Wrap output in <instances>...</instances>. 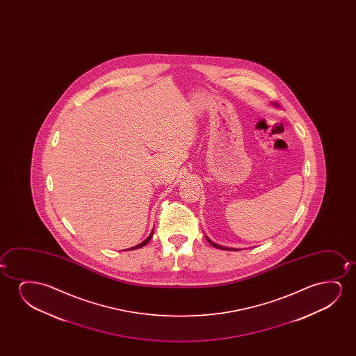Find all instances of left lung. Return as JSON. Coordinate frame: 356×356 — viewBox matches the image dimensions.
I'll return each mask as SVG.
<instances>
[{
  "mask_svg": "<svg viewBox=\"0 0 356 356\" xmlns=\"http://www.w3.org/2000/svg\"><path fill=\"white\" fill-rule=\"evenodd\" d=\"M205 238L208 239V242H209V243L211 244L213 247H215V248L224 249V250H236V249L226 248V247H222V245H219V244L214 243V242H213V241H210V239L208 238L207 236H205Z\"/></svg>",
  "mask_w": 356,
  "mask_h": 356,
  "instance_id": "left-lung-1",
  "label": "left lung"
}]
</instances>
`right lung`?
<instances>
[{
  "label": "right lung",
  "instance_id": "add662e5",
  "mask_svg": "<svg viewBox=\"0 0 356 356\" xmlns=\"http://www.w3.org/2000/svg\"><path fill=\"white\" fill-rule=\"evenodd\" d=\"M152 237H153V231H152L151 234H149V236H148V237H147V238L145 239L142 243L137 244V245H135V247H132V248H130V250H131V249L142 248L143 245H146V244L148 243L149 241H151Z\"/></svg>",
  "mask_w": 356,
  "mask_h": 356
}]
</instances>
